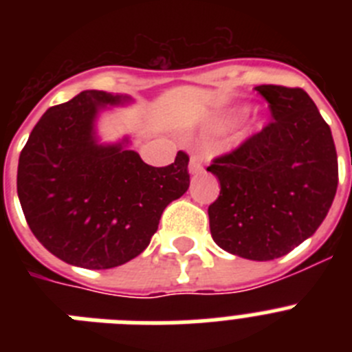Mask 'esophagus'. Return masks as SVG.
Returning <instances> with one entry per match:
<instances>
[{
	"label": "esophagus",
	"mask_w": 352,
	"mask_h": 352,
	"mask_svg": "<svg viewBox=\"0 0 352 352\" xmlns=\"http://www.w3.org/2000/svg\"><path fill=\"white\" fill-rule=\"evenodd\" d=\"M188 170L192 174H199L204 170V164H203V157L201 155H192L190 157V164H188Z\"/></svg>",
	"instance_id": "1"
}]
</instances>
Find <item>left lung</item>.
Returning a JSON list of instances; mask_svg holds the SVG:
<instances>
[{"instance_id":"1","label":"left lung","mask_w":352,"mask_h":352,"mask_svg":"<svg viewBox=\"0 0 352 352\" xmlns=\"http://www.w3.org/2000/svg\"><path fill=\"white\" fill-rule=\"evenodd\" d=\"M273 120L208 167L220 182L208 208L214 243L252 261H272L303 243L326 219L338 185L328 123L301 88L256 86Z\"/></svg>"}]
</instances>
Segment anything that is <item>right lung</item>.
<instances>
[{
    "label": "right lung",
    "instance_id": "add662e5",
    "mask_svg": "<svg viewBox=\"0 0 352 352\" xmlns=\"http://www.w3.org/2000/svg\"><path fill=\"white\" fill-rule=\"evenodd\" d=\"M129 96L82 91L40 118L17 167L31 232L58 259L88 270L129 263L149 245L169 203L190 185L188 155L148 166L120 144H96L98 109Z\"/></svg>",
    "mask_w": 352,
    "mask_h": 352
}]
</instances>
